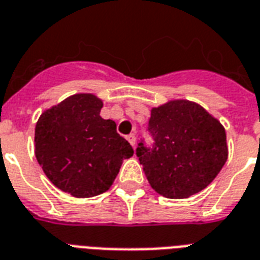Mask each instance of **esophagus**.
Here are the masks:
<instances>
[{"mask_svg":"<svg viewBox=\"0 0 260 260\" xmlns=\"http://www.w3.org/2000/svg\"><path fill=\"white\" fill-rule=\"evenodd\" d=\"M126 140H128V142H129L132 146H135V142H136V136H135V134L128 135V136H126Z\"/></svg>","mask_w":260,"mask_h":260,"instance_id":"esophagus-1","label":"esophagus"}]
</instances>
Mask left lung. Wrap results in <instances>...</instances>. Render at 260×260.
<instances>
[{
	"label": "left lung",
	"mask_w": 260,
	"mask_h": 260,
	"mask_svg": "<svg viewBox=\"0 0 260 260\" xmlns=\"http://www.w3.org/2000/svg\"><path fill=\"white\" fill-rule=\"evenodd\" d=\"M151 147L136 148L148 183L159 195L185 199L205 189L228 159L225 128L201 105L184 99L154 108Z\"/></svg>",
	"instance_id": "8db88e82"
}]
</instances>
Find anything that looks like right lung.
Masks as SVG:
<instances>
[{
  "label": "right lung",
  "mask_w": 260,
  "mask_h": 260,
  "mask_svg": "<svg viewBox=\"0 0 260 260\" xmlns=\"http://www.w3.org/2000/svg\"><path fill=\"white\" fill-rule=\"evenodd\" d=\"M104 104L75 94L42 113L35 126V156L61 191L92 198L112 187L134 148L117 134L116 122L99 116Z\"/></svg>",
  "instance_id": "obj_1"
}]
</instances>
